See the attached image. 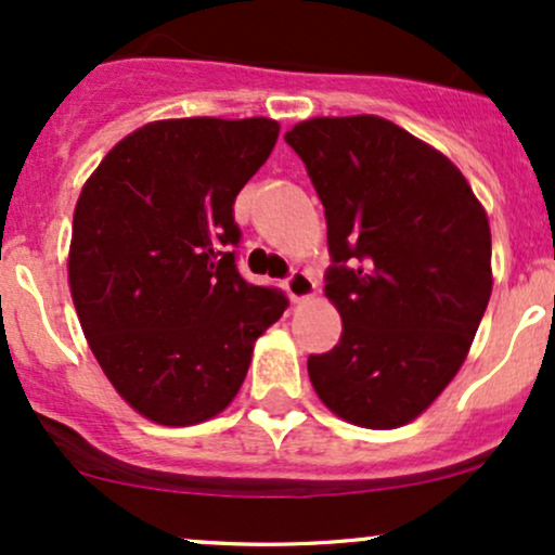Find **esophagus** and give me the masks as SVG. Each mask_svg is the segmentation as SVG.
Instances as JSON below:
<instances>
[{
    "mask_svg": "<svg viewBox=\"0 0 555 555\" xmlns=\"http://www.w3.org/2000/svg\"><path fill=\"white\" fill-rule=\"evenodd\" d=\"M286 292H289L292 302H305L315 295V282L305 271H292L289 279L284 282Z\"/></svg>",
    "mask_w": 555,
    "mask_h": 555,
    "instance_id": "1",
    "label": "esophagus"
}]
</instances>
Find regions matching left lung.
Wrapping results in <instances>:
<instances>
[{"label": "left lung", "mask_w": 555, "mask_h": 555, "mask_svg": "<svg viewBox=\"0 0 555 555\" xmlns=\"http://www.w3.org/2000/svg\"><path fill=\"white\" fill-rule=\"evenodd\" d=\"M328 224L326 297L341 339L310 354L318 399L347 423H412L454 380L493 289L490 224L441 151L375 114L313 117L284 135Z\"/></svg>", "instance_id": "obj_1"}]
</instances>
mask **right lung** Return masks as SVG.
Masks as SVG:
<instances>
[{
  "instance_id": "right-lung-1",
  "label": "right lung",
  "mask_w": 555,
  "mask_h": 555,
  "mask_svg": "<svg viewBox=\"0 0 555 555\" xmlns=\"http://www.w3.org/2000/svg\"><path fill=\"white\" fill-rule=\"evenodd\" d=\"M279 138L269 117L158 119L101 158L73 216L67 279L101 371L138 415L206 423L237 397L286 308L247 284L234 197Z\"/></svg>"
}]
</instances>
